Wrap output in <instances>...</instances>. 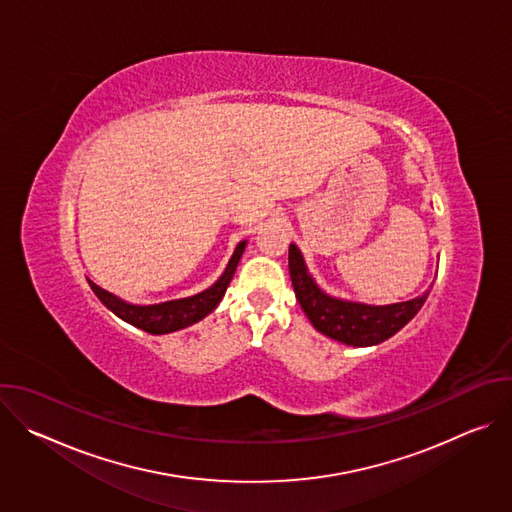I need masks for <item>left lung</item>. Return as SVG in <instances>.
I'll use <instances>...</instances> for the list:
<instances>
[{
    "mask_svg": "<svg viewBox=\"0 0 512 512\" xmlns=\"http://www.w3.org/2000/svg\"><path fill=\"white\" fill-rule=\"evenodd\" d=\"M289 277L296 298L312 326L324 336L348 346H375L397 334L425 304L423 296L409 302L371 306L330 296L310 275L298 245H289Z\"/></svg>",
    "mask_w": 512,
    "mask_h": 512,
    "instance_id": "8db88e82",
    "label": "left lung"
}]
</instances>
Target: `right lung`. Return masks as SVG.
Wrapping results in <instances>:
<instances>
[{"label": "right lung", "instance_id": "add662e5", "mask_svg": "<svg viewBox=\"0 0 512 512\" xmlns=\"http://www.w3.org/2000/svg\"><path fill=\"white\" fill-rule=\"evenodd\" d=\"M245 247H247V241H241L235 247L223 275L218 277L210 287L200 291V294L180 298V300L139 306V304H131V302L117 298L115 294H111V291L99 287L91 279H89V285L95 291V296L105 304V308H109L123 322L131 324L139 330L150 332V334H170V332H176V330H182V328H188V326L200 322L218 306V302L223 300L225 291L237 271V265H239V259L243 257Z\"/></svg>", "mask_w": 512, "mask_h": 512}]
</instances>
